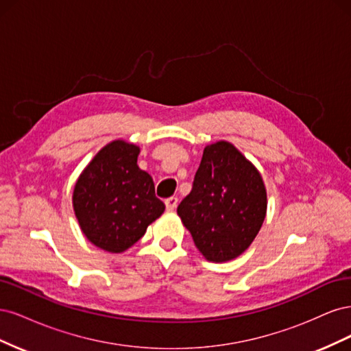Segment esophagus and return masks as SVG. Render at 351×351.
Here are the masks:
<instances>
[{
    "label": "esophagus",
    "instance_id": "34e87169",
    "mask_svg": "<svg viewBox=\"0 0 351 351\" xmlns=\"http://www.w3.org/2000/svg\"><path fill=\"white\" fill-rule=\"evenodd\" d=\"M177 204H178V199L177 197H168L167 200H165V206H167V209L168 210H173V209H176V206H177Z\"/></svg>",
    "mask_w": 351,
    "mask_h": 351
}]
</instances>
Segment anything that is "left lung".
Segmentation results:
<instances>
[{"label": "left lung", "mask_w": 351, "mask_h": 351, "mask_svg": "<svg viewBox=\"0 0 351 351\" xmlns=\"http://www.w3.org/2000/svg\"><path fill=\"white\" fill-rule=\"evenodd\" d=\"M199 252L227 262L246 250L267 215V190L256 168L228 142L205 147L192 192L177 208Z\"/></svg>", "instance_id": "1"}]
</instances>
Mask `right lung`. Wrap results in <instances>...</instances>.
Listing matches in <instances>:
<instances>
[{"label":"right lung","mask_w":351,"mask_h":351,"mask_svg":"<svg viewBox=\"0 0 351 351\" xmlns=\"http://www.w3.org/2000/svg\"><path fill=\"white\" fill-rule=\"evenodd\" d=\"M139 152L124 141L108 143L74 186L73 208L83 234L111 253L132 247L165 209L152 177L137 167Z\"/></svg>","instance_id":"1"}]
</instances>
